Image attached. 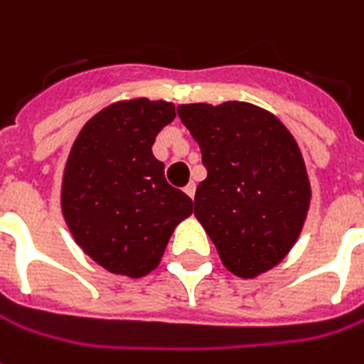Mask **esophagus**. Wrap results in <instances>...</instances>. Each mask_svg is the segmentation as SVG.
<instances>
[{"label": "esophagus", "instance_id": "obj_1", "mask_svg": "<svg viewBox=\"0 0 364 364\" xmlns=\"http://www.w3.org/2000/svg\"><path fill=\"white\" fill-rule=\"evenodd\" d=\"M183 191L187 193V195H189V197H191V199H193V197H195V183H193V181L187 183V187H185Z\"/></svg>", "mask_w": 364, "mask_h": 364}]
</instances>
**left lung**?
Returning a JSON list of instances; mask_svg holds the SVG:
<instances>
[{
    "mask_svg": "<svg viewBox=\"0 0 364 364\" xmlns=\"http://www.w3.org/2000/svg\"><path fill=\"white\" fill-rule=\"evenodd\" d=\"M177 113L207 169L195 217L233 275L267 273L293 249L311 203L295 137L273 113L245 101L187 103Z\"/></svg>",
    "mask_w": 364,
    "mask_h": 364,
    "instance_id": "1",
    "label": "left lung"
}]
</instances>
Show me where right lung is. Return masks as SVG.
<instances>
[{"mask_svg": "<svg viewBox=\"0 0 364 364\" xmlns=\"http://www.w3.org/2000/svg\"><path fill=\"white\" fill-rule=\"evenodd\" d=\"M173 119L169 101H117L83 125L69 151L61 211L75 243L109 273L149 275L175 227L193 213L151 151Z\"/></svg>", "mask_w": 364, "mask_h": 364, "instance_id": "1", "label": "right lung"}]
</instances>
